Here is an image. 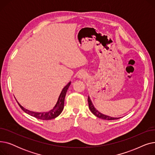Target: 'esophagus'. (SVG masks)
<instances>
[{
  "label": "esophagus",
  "mask_w": 155,
  "mask_h": 155,
  "mask_svg": "<svg viewBox=\"0 0 155 155\" xmlns=\"http://www.w3.org/2000/svg\"><path fill=\"white\" fill-rule=\"evenodd\" d=\"M87 77V73L85 71H80L77 75V77L79 79H85Z\"/></svg>",
  "instance_id": "esophagus-1"
}]
</instances>
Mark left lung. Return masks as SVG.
<instances>
[{
	"label": "left lung",
	"instance_id": "left-lung-1",
	"mask_svg": "<svg viewBox=\"0 0 155 155\" xmlns=\"http://www.w3.org/2000/svg\"><path fill=\"white\" fill-rule=\"evenodd\" d=\"M88 107L90 109L91 111L93 113V114H94L95 116H97V117L102 119H105V120H115V119H118L120 117H110L108 116L107 115H105L102 114L101 112H100L99 110H97L95 107H94V105L90 98V97H88Z\"/></svg>",
	"mask_w": 155,
	"mask_h": 155
}]
</instances>
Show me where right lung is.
Instances as JSON below:
<instances>
[{"instance_id": "right-lung-1", "label": "right lung", "mask_w": 155, "mask_h": 155, "mask_svg": "<svg viewBox=\"0 0 155 155\" xmlns=\"http://www.w3.org/2000/svg\"><path fill=\"white\" fill-rule=\"evenodd\" d=\"M70 84H71V82H68L66 85L64 87V88H63V90L61 91V92L60 94L58 101H57L54 107L48 112H33V111H31V110H29L24 107H23L18 101L17 102L20 106V107L26 113L28 114L29 115H30L31 116H33L37 119H41V120L52 119L56 117H58L61 113V112L63 111V108H64V97H65V95H66L67 92L68 91V89Z\"/></svg>"}]
</instances>
